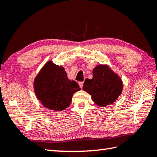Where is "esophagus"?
<instances>
[{
	"label": "esophagus",
	"mask_w": 157,
	"mask_h": 157,
	"mask_svg": "<svg viewBox=\"0 0 157 157\" xmlns=\"http://www.w3.org/2000/svg\"><path fill=\"white\" fill-rule=\"evenodd\" d=\"M79 85L80 87L82 88V87H83V82H79Z\"/></svg>",
	"instance_id": "obj_1"
}]
</instances>
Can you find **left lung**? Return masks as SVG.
Listing matches in <instances>:
<instances>
[{
    "label": "left lung",
    "mask_w": 157,
    "mask_h": 157,
    "mask_svg": "<svg viewBox=\"0 0 157 157\" xmlns=\"http://www.w3.org/2000/svg\"><path fill=\"white\" fill-rule=\"evenodd\" d=\"M93 74L91 79H86L83 90L90 94L93 101L100 107L115 102L123 90L121 78L109 67L103 65L96 66Z\"/></svg>",
    "instance_id": "left-lung-1"
}]
</instances>
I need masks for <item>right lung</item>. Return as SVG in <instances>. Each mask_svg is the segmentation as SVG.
I'll list each match as a JSON object with an SVG mask.
<instances>
[{"mask_svg":"<svg viewBox=\"0 0 157 157\" xmlns=\"http://www.w3.org/2000/svg\"><path fill=\"white\" fill-rule=\"evenodd\" d=\"M34 88L42 105L56 111L69 106L73 94L81 90L77 82L67 78L62 66L51 61L45 64L36 77Z\"/></svg>","mask_w":157,"mask_h":157,"instance_id":"add662e5","label":"right lung"}]
</instances>
